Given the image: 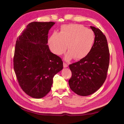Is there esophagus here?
<instances>
[{"label":"esophagus","instance_id":"1","mask_svg":"<svg viewBox=\"0 0 124 124\" xmlns=\"http://www.w3.org/2000/svg\"><path fill=\"white\" fill-rule=\"evenodd\" d=\"M63 67L64 68H67L68 67V64L66 63L63 62Z\"/></svg>","mask_w":124,"mask_h":124}]
</instances>
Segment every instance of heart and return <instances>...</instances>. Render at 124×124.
<instances>
[{"instance_id":"heart-1","label":"heart","mask_w":124,"mask_h":124,"mask_svg":"<svg viewBox=\"0 0 124 124\" xmlns=\"http://www.w3.org/2000/svg\"><path fill=\"white\" fill-rule=\"evenodd\" d=\"M95 35L93 31L83 25L70 24L61 27L59 33L54 32L48 39L50 49L53 53L61 55L68 52L65 59L76 60L83 59L93 47Z\"/></svg>"}]
</instances>
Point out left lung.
<instances>
[{
  "label": "left lung",
  "instance_id": "obj_1",
  "mask_svg": "<svg viewBox=\"0 0 124 124\" xmlns=\"http://www.w3.org/2000/svg\"><path fill=\"white\" fill-rule=\"evenodd\" d=\"M95 41L89 53L79 61L69 65L72 76L69 80L71 89L80 96L97 91L104 83L109 68L110 53L105 36L99 29L91 26Z\"/></svg>",
  "mask_w": 124,
  "mask_h": 124
}]
</instances>
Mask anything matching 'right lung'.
<instances>
[{
  "mask_svg": "<svg viewBox=\"0 0 124 124\" xmlns=\"http://www.w3.org/2000/svg\"><path fill=\"white\" fill-rule=\"evenodd\" d=\"M55 22L29 23L16 42L13 64L22 90L35 99L51 91L54 76L63 69L61 58L51 52L48 33Z\"/></svg>",
  "mask_w": 124,
  "mask_h": 124,
  "instance_id": "1",
  "label": "right lung"
}]
</instances>
